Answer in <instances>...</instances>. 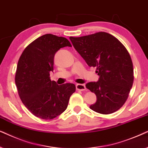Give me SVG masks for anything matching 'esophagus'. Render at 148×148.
<instances>
[{"label":"esophagus","instance_id":"34e87169","mask_svg":"<svg viewBox=\"0 0 148 148\" xmlns=\"http://www.w3.org/2000/svg\"><path fill=\"white\" fill-rule=\"evenodd\" d=\"M76 87L78 90H81V91H83V90H85L86 89L85 84H77Z\"/></svg>","mask_w":148,"mask_h":148}]
</instances>
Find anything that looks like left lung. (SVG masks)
Listing matches in <instances>:
<instances>
[{"label":"left lung","instance_id":"obj_1","mask_svg":"<svg viewBox=\"0 0 148 148\" xmlns=\"http://www.w3.org/2000/svg\"><path fill=\"white\" fill-rule=\"evenodd\" d=\"M70 39L99 76L97 82L86 84L97 96V101L90 108L101 114L116 112L127 100L133 83V62L127 49L119 39L104 32Z\"/></svg>","mask_w":148,"mask_h":148}]
</instances>
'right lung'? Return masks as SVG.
<instances>
[{
  "instance_id": "1",
  "label": "right lung",
  "mask_w": 148,
  "mask_h": 148,
  "mask_svg": "<svg viewBox=\"0 0 148 148\" xmlns=\"http://www.w3.org/2000/svg\"><path fill=\"white\" fill-rule=\"evenodd\" d=\"M65 47H72L67 38L45 34L25 47L17 63L15 81L19 97L27 110L41 119H53L62 114L76 90L74 84L58 85L50 78L55 54Z\"/></svg>"
}]
</instances>
